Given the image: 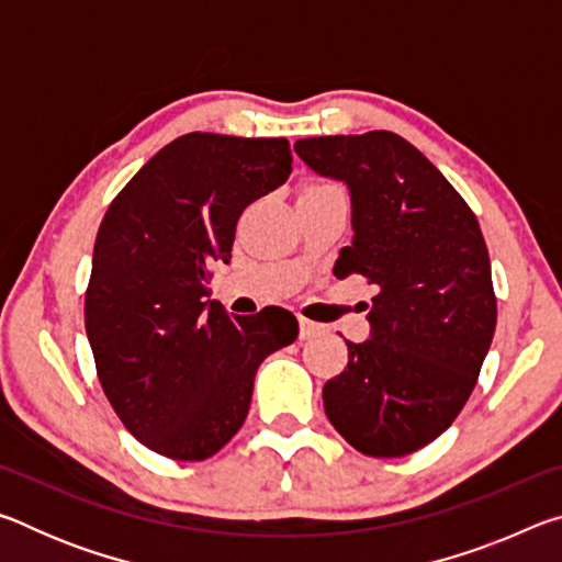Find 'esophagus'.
<instances>
[{
	"label": "esophagus",
	"instance_id": "1",
	"mask_svg": "<svg viewBox=\"0 0 562 562\" xmlns=\"http://www.w3.org/2000/svg\"><path fill=\"white\" fill-rule=\"evenodd\" d=\"M322 331H325V327L317 325V322L300 317V337H302V339H312V337L322 335Z\"/></svg>",
	"mask_w": 562,
	"mask_h": 562
}]
</instances>
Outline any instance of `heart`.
<instances>
[{"label":"heart","instance_id":"obj_1","mask_svg":"<svg viewBox=\"0 0 562 562\" xmlns=\"http://www.w3.org/2000/svg\"><path fill=\"white\" fill-rule=\"evenodd\" d=\"M329 188H337V186H331V183H322V180H312V183H304V186H302V190H300V195H310V193H322V190H329Z\"/></svg>","mask_w":562,"mask_h":562}]
</instances>
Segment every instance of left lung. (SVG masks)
<instances>
[{
    "label": "left lung",
    "mask_w": 562,
    "mask_h": 562,
    "mask_svg": "<svg viewBox=\"0 0 562 562\" xmlns=\"http://www.w3.org/2000/svg\"><path fill=\"white\" fill-rule=\"evenodd\" d=\"M304 166L341 180L351 245L335 278L376 284L369 339L322 389L331 426L357 451L396 459L441 436L479 379L496 331V294L479 221L422 150L392 131L294 144Z\"/></svg>",
    "instance_id": "8db88e82"
}]
</instances>
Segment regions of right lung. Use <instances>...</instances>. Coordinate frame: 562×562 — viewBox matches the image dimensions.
<instances>
[{
  "label": "right lung",
  "instance_id": "add662e5",
  "mask_svg": "<svg viewBox=\"0 0 562 562\" xmlns=\"http://www.w3.org/2000/svg\"><path fill=\"white\" fill-rule=\"evenodd\" d=\"M292 170L284 138L186 133L103 215L87 292L99 382L123 426L176 461L211 459L240 429L258 367L297 339L282 307L237 317L207 297L237 217Z\"/></svg>",
  "mask_w": 562,
  "mask_h": 562
}]
</instances>
